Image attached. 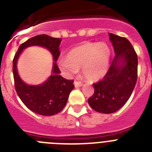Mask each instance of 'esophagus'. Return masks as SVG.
<instances>
[{"label": "esophagus", "instance_id": "1", "mask_svg": "<svg viewBox=\"0 0 152 152\" xmlns=\"http://www.w3.org/2000/svg\"><path fill=\"white\" fill-rule=\"evenodd\" d=\"M74 84H75V88H80V87H81V86H82V83L79 82V81H77V80H75Z\"/></svg>", "mask_w": 152, "mask_h": 152}]
</instances>
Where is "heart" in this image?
Segmentation results:
<instances>
[{"label":"heart","instance_id":"b5f03b06","mask_svg":"<svg viewBox=\"0 0 152 152\" xmlns=\"http://www.w3.org/2000/svg\"><path fill=\"white\" fill-rule=\"evenodd\" d=\"M110 56V49L107 43L88 42L71 49L66 59L58 61V66L70 75L82 68L83 75L88 80L97 81L107 74Z\"/></svg>","mask_w":152,"mask_h":152}]
</instances>
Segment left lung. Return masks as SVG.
Listing matches in <instances>:
<instances>
[{
	"instance_id": "left-lung-1",
	"label": "left lung",
	"mask_w": 152,
	"mask_h": 152,
	"mask_svg": "<svg viewBox=\"0 0 152 152\" xmlns=\"http://www.w3.org/2000/svg\"><path fill=\"white\" fill-rule=\"evenodd\" d=\"M115 52L103 80L93 84L94 93L88 99L91 108L102 113H112L129 99L138 77V57L127 39L109 33Z\"/></svg>"
}]
</instances>
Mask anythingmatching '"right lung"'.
Returning <instances> with one entry per match:
<instances>
[{
	"mask_svg": "<svg viewBox=\"0 0 152 152\" xmlns=\"http://www.w3.org/2000/svg\"><path fill=\"white\" fill-rule=\"evenodd\" d=\"M61 41V39L48 35L36 36L21 44L13 58V74L17 94L29 110L42 116H52L61 112L66 105L70 93L75 88L73 80H67L59 75L61 72L56 62L60 55ZM33 45L46 48L52 53L55 61L52 75L39 86L26 85L19 77L16 69L17 60L22 51Z\"/></svg>",
	"mask_w": 152,
	"mask_h": 152,
	"instance_id": "obj_1",
	"label": "right lung"
}]
</instances>
